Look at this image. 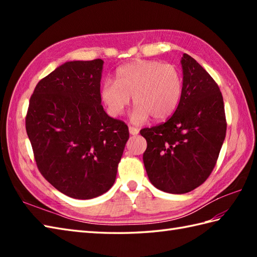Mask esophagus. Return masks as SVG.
<instances>
[{
  "label": "esophagus",
  "mask_w": 257,
  "mask_h": 257,
  "mask_svg": "<svg viewBox=\"0 0 257 257\" xmlns=\"http://www.w3.org/2000/svg\"><path fill=\"white\" fill-rule=\"evenodd\" d=\"M129 133H130V135L136 136V135L139 134V129L137 127H132V125H130V127H129Z\"/></svg>",
  "instance_id": "obj_1"
}]
</instances>
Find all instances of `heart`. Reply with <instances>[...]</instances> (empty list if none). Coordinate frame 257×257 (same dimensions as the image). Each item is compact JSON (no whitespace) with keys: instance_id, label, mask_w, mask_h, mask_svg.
<instances>
[{"instance_id":"b5f03b06","label":"heart","mask_w":257,"mask_h":257,"mask_svg":"<svg viewBox=\"0 0 257 257\" xmlns=\"http://www.w3.org/2000/svg\"><path fill=\"white\" fill-rule=\"evenodd\" d=\"M183 88V76L176 65L136 61L117 70L116 81H103L100 97L108 113L118 117L124 112L134 96L137 106L132 113V121L141 123L150 116L155 120L170 117L181 101Z\"/></svg>"}]
</instances>
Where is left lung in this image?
<instances>
[{
	"label": "left lung",
	"instance_id": "left-lung-1",
	"mask_svg": "<svg viewBox=\"0 0 257 257\" xmlns=\"http://www.w3.org/2000/svg\"><path fill=\"white\" fill-rule=\"evenodd\" d=\"M181 101L166 122L144 128V163L150 182L168 193L200 187L214 169L226 134L224 102L210 74L188 54L181 59Z\"/></svg>",
	"mask_w": 257,
	"mask_h": 257
}]
</instances>
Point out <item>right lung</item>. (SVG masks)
Masks as SVG:
<instances>
[{
	"mask_svg": "<svg viewBox=\"0 0 257 257\" xmlns=\"http://www.w3.org/2000/svg\"><path fill=\"white\" fill-rule=\"evenodd\" d=\"M102 59L66 62L36 85L25 127L36 166L70 198L88 200L112 187L128 125L101 106Z\"/></svg>",
	"mask_w": 257,
	"mask_h": 257,
	"instance_id": "right-lung-1",
	"label": "right lung"
}]
</instances>
